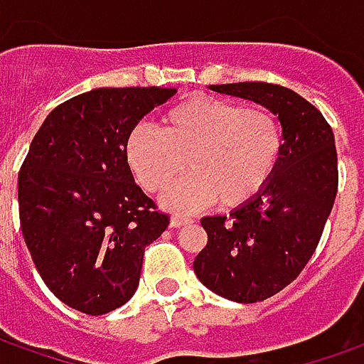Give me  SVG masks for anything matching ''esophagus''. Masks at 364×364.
<instances>
[{
    "label": "esophagus",
    "instance_id": "esophagus-1",
    "mask_svg": "<svg viewBox=\"0 0 364 364\" xmlns=\"http://www.w3.org/2000/svg\"><path fill=\"white\" fill-rule=\"evenodd\" d=\"M193 219L187 217V215H173L171 217V227L177 229V227H185V225H191Z\"/></svg>",
    "mask_w": 364,
    "mask_h": 364
}]
</instances>
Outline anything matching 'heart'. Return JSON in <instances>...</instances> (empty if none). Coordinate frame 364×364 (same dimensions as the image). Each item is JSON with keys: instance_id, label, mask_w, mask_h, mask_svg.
<instances>
[{"instance_id": "b5f03b06", "label": "heart", "mask_w": 364, "mask_h": 364, "mask_svg": "<svg viewBox=\"0 0 364 364\" xmlns=\"http://www.w3.org/2000/svg\"><path fill=\"white\" fill-rule=\"evenodd\" d=\"M285 149L281 121L271 111L229 99L193 95L163 115L161 129L137 123L125 139V159L139 185L161 193L181 177L163 203L193 211L215 199L251 201L271 181Z\"/></svg>"}]
</instances>
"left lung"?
<instances>
[{
    "label": "left lung",
    "instance_id": "left-lung-1",
    "mask_svg": "<svg viewBox=\"0 0 364 364\" xmlns=\"http://www.w3.org/2000/svg\"><path fill=\"white\" fill-rule=\"evenodd\" d=\"M279 115L285 149L271 181L229 217H203L207 245L193 269L215 295L257 303L283 291L317 249L337 197L333 129L323 113L291 89L245 81L209 85Z\"/></svg>",
    "mask_w": 364,
    "mask_h": 364
}]
</instances>
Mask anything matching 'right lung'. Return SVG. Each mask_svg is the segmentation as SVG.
<instances>
[{
	"instance_id": "add662e5",
	"label": "right lung",
	"mask_w": 364,
	"mask_h": 364,
	"mask_svg": "<svg viewBox=\"0 0 364 364\" xmlns=\"http://www.w3.org/2000/svg\"><path fill=\"white\" fill-rule=\"evenodd\" d=\"M177 89L99 87L68 99L39 127L19 169V223L47 289L105 315L137 291L145 247L169 225L131 175L129 131Z\"/></svg>"
}]
</instances>
